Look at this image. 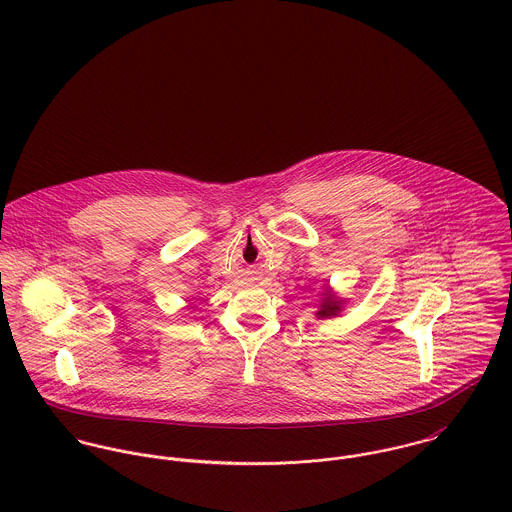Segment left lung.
<instances>
[{
	"mask_svg": "<svg viewBox=\"0 0 512 512\" xmlns=\"http://www.w3.org/2000/svg\"><path fill=\"white\" fill-rule=\"evenodd\" d=\"M343 305H345V299L339 297L337 293L333 292V288L327 284L325 290L321 292L319 297V303H317V319H329V317H337L341 311H343Z\"/></svg>",
	"mask_w": 512,
	"mask_h": 512,
	"instance_id": "obj_1",
	"label": "left lung"
}]
</instances>
